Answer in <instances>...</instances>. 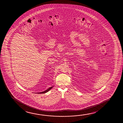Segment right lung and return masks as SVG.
I'll use <instances>...</instances> for the list:
<instances>
[{
  "instance_id": "add662e5",
  "label": "right lung",
  "mask_w": 123,
  "mask_h": 123,
  "mask_svg": "<svg viewBox=\"0 0 123 123\" xmlns=\"http://www.w3.org/2000/svg\"><path fill=\"white\" fill-rule=\"evenodd\" d=\"M53 87H53H50V88H49L47 90H45V91H44L41 92H40V93H41H41H47V92H48V91H50V89H51Z\"/></svg>"
}]
</instances>
